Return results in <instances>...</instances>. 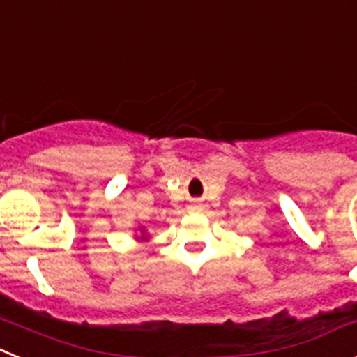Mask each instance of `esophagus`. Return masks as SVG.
Instances as JSON below:
<instances>
[{"instance_id":"1","label":"esophagus","mask_w":357,"mask_h":357,"mask_svg":"<svg viewBox=\"0 0 357 357\" xmlns=\"http://www.w3.org/2000/svg\"><path fill=\"white\" fill-rule=\"evenodd\" d=\"M192 210H201V204L194 203V204H192Z\"/></svg>"}]
</instances>
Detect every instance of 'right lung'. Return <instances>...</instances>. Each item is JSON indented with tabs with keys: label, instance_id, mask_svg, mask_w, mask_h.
<instances>
[{
	"label": "right lung",
	"instance_id": "add662e5",
	"mask_svg": "<svg viewBox=\"0 0 357 357\" xmlns=\"http://www.w3.org/2000/svg\"><path fill=\"white\" fill-rule=\"evenodd\" d=\"M136 231H140V237H136V238H142V241H145V238H149L147 228H145V226H138V230H136Z\"/></svg>",
	"mask_w": 357,
	"mask_h": 357
}]
</instances>
